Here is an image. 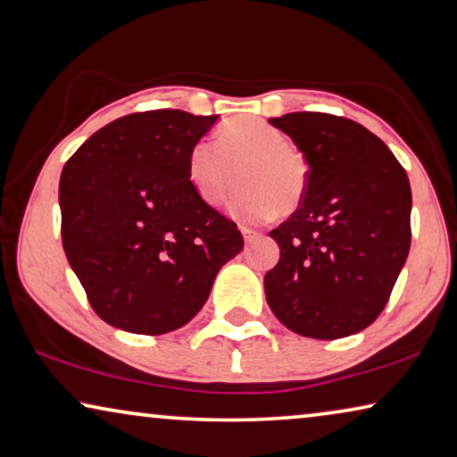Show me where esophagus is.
Returning <instances> with one entry per match:
<instances>
[{
    "label": "esophagus",
    "instance_id": "1",
    "mask_svg": "<svg viewBox=\"0 0 457 457\" xmlns=\"http://www.w3.org/2000/svg\"><path fill=\"white\" fill-rule=\"evenodd\" d=\"M242 236H244V240H246V244H250V242H254L256 237H258V231L250 229V228H242Z\"/></svg>",
    "mask_w": 457,
    "mask_h": 457
}]
</instances>
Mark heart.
<instances>
[{"label":"heart","instance_id":"b5f03b06","mask_svg":"<svg viewBox=\"0 0 457 457\" xmlns=\"http://www.w3.org/2000/svg\"><path fill=\"white\" fill-rule=\"evenodd\" d=\"M229 203L240 223H261L272 215H291L308 190V162L278 129L254 117H237L217 129L215 139H201L188 154V182L209 207H220L236 185Z\"/></svg>","mask_w":457,"mask_h":457}]
</instances>
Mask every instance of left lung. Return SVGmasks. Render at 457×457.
<instances>
[{
    "instance_id": "8db88e82",
    "label": "left lung",
    "mask_w": 457,
    "mask_h": 457,
    "mask_svg": "<svg viewBox=\"0 0 457 457\" xmlns=\"http://www.w3.org/2000/svg\"><path fill=\"white\" fill-rule=\"evenodd\" d=\"M310 166L302 205L270 231L281 256L264 275L278 322L335 340L386 308L411 250L412 193L404 168L355 120L324 112L270 119Z\"/></svg>"
}]
</instances>
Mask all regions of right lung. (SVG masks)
I'll list each match as a JSON object with an SVG mask.
<instances>
[{"instance_id":"1","label":"right lung","mask_w":457,"mask_h":457,"mask_svg":"<svg viewBox=\"0 0 457 457\" xmlns=\"http://www.w3.org/2000/svg\"><path fill=\"white\" fill-rule=\"evenodd\" d=\"M217 117L129 114L84 141L59 180L61 237L96 314L133 335H166L205 305L240 254V229L203 203L187 166Z\"/></svg>"}]
</instances>
